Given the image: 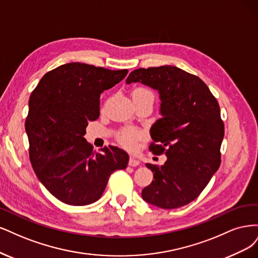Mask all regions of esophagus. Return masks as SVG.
<instances>
[{
  "label": "esophagus",
  "instance_id": "obj_1",
  "mask_svg": "<svg viewBox=\"0 0 258 258\" xmlns=\"http://www.w3.org/2000/svg\"><path fill=\"white\" fill-rule=\"evenodd\" d=\"M128 164H130V166H132V167H136V166H138L140 164V162L138 159H136L135 156H131Z\"/></svg>",
  "mask_w": 258,
  "mask_h": 258
}]
</instances>
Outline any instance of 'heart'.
Masks as SVG:
<instances>
[{
    "label": "heart",
    "instance_id": "1",
    "mask_svg": "<svg viewBox=\"0 0 258 258\" xmlns=\"http://www.w3.org/2000/svg\"><path fill=\"white\" fill-rule=\"evenodd\" d=\"M133 96H153V93L149 89L146 88H137L133 92ZM141 137V134L139 132L135 130L126 128L123 130L119 134V141L122 146H124L127 149H134L136 147L137 140Z\"/></svg>",
    "mask_w": 258,
    "mask_h": 258
}]
</instances>
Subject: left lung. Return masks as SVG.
<instances>
[{
	"label": "left lung",
	"mask_w": 258,
	"mask_h": 258,
	"mask_svg": "<svg viewBox=\"0 0 258 258\" xmlns=\"http://www.w3.org/2000/svg\"><path fill=\"white\" fill-rule=\"evenodd\" d=\"M141 82L157 90L162 118L151 127L149 150L165 154L161 167L146 164L153 181L141 196L163 209H176L196 199L221 165L224 123L220 106L205 82L171 65L133 71L126 84Z\"/></svg>",
	"instance_id": "8db88e82"
}]
</instances>
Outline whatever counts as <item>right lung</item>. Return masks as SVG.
I'll use <instances>...</instances> for the list:
<instances>
[{
  "mask_svg": "<svg viewBox=\"0 0 258 258\" xmlns=\"http://www.w3.org/2000/svg\"><path fill=\"white\" fill-rule=\"evenodd\" d=\"M73 62L45 74L29 99L26 131L32 167L62 203L86 206L103 195L110 174L126 168L128 155L118 147L101 152L84 138L89 121L99 117V97L126 76Z\"/></svg>",
  "mask_w": 258,
  "mask_h": 258,
  "instance_id": "1",
  "label": "right lung"
}]
</instances>
